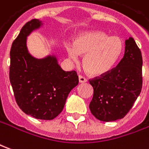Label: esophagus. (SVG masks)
<instances>
[{
  "mask_svg": "<svg viewBox=\"0 0 149 149\" xmlns=\"http://www.w3.org/2000/svg\"><path fill=\"white\" fill-rule=\"evenodd\" d=\"M87 81V79L84 77H82L81 75H79V82L80 83H85Z\"/></svg>",
  "mask_w": 149,
  "mask_h": 149,
  "instance_id": "obj_1",
  "label": "esophagus"
}]
</instances>
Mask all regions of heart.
I'll use <instances>...</instances> for the list:
<instances>
[{"mask_svg": "<svg viewBox=\"0 0 149 149\" xmlns=\"http://www.w3.org/2000/svg\"><path fill=\"white\" fill-rule=\"evenodd\" d=\"M124 42L118 37H111L103 31H88L80 34L74 46H68V56L73 60L84 55L83 67L87 73L100 77L109 73L120 59Z\"/></svg>", "mask_w": 149, "mask_h": 149, "instance_id": "heart-1", "label": "heart"}]
</instances>
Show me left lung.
Returning <instances> with one entry per match:
<instances>
[{
  "mask_svg": "<svg viewBox=\"0 0 149 149\" xmlns=\"http://www.w3.org/2000/svg\"><path fill=\"white\" fill-rule=\"evenodd\" d=\"M142 65L141 50L129 37L117 66L103 77L89 81L93 88L89 109L96 118L109 122L125 117L141 92Z\"/></svg>",
  "mask_w": 149,
  "mask_h": 149,
  "instance_id": "8db88e82",
  "label": "left lung"
}]
</instances>
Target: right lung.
I'll list each match as a JSON object with an SVG mask.
<instances>
[{"label":"right lung","mask_w":149,"mask_h":149,"mask_svg":"<svg viewBox=\"0 0 149 149\" xmlns=\"http://www.w3.org/2000/svg\"><path fill=\"white\" fill-rule=\"evenodd\" d=\"M42 25L40 20H31L13 42L9 80L20 109L34 118L48 120L62 112L68 94L79 80L75 71L62 69L54 54L38 59L29 53L28 36Z\"/></svg>","instance_id":"right-lung-1"}]
</instances>
